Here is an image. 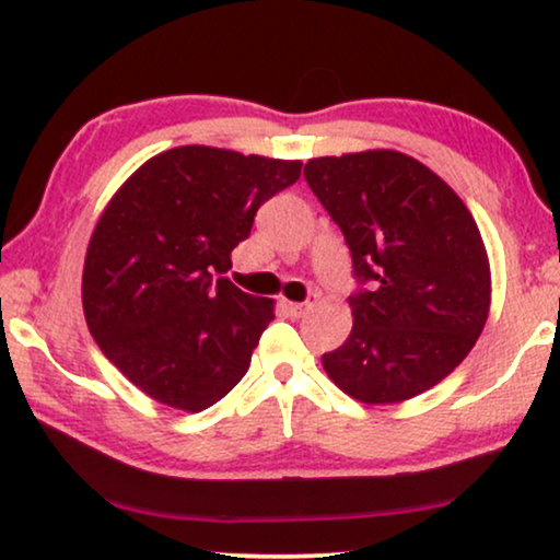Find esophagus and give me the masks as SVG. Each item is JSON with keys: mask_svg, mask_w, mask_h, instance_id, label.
Masks as SVG:
<instances>
[{"mask_svg": "<svg viewBox=\"0 0 560 560\" xmlns=\"http://www.w3.org/2000/svg\"><path fill=\"white\" fill-rule=\"evenodd\" d=\"M316 299H319V296L312 294V296L306 299V302H283V308H287V312H289L291 316H294V319H299V316H304V314L308 312V308H312V306L316 304Z\"/></svg>", "mask_w": 560, "mask_h": 560, "instance_id": "34e87169", "label": "esophagus"}]
</instances>
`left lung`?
Returning a JSON list of instances; mask_svg holds the SVG:
<instances>
[{"mask_svg": "<svg viewBox=\"0 0 560 560\" xmlns=\"http://www.w3.org/2000/svg\"><path fill=\"white\" fill-rule=\"evenodd\" d=\"M304 178L352 254V331L322 357L366 405L435 387L475 347L490 308L478 223L440 175L397 150L312 158Z\"/></svg>", "mask_w": 560, "mask_h": 560, "instance_id": "left-lung-1", "label": "left lung"}]
</instances>
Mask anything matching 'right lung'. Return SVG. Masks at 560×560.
<instances>
[{
    "label": "right lung",
    "mask_w": 560,
    "mask_h": 560,
    "mask_svg": "<svg viewBox=\"0 0 560 560\" xmlns=\"http://www.w3.org/2000/svg\"><path fill=\"white\" fill-rule=\"evenodd\" d=\"M299 175V161L180 145L140 165L107 203L82 306L103 354L148 397L200 412L244 377L273 302L223 273L261 203Z\"/></svg>",
    "instance_id": "add662e5"
}]
</instances>
